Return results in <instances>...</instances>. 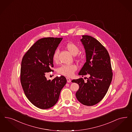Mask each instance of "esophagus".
<instances>
[{"label": "esophagus", "instance_id": "esophagus-1", "mask_svg": "<svg viewBox=\"0 0 132 132\" xmlns=\"http://www.w3.org/2000/svg\"><path fill=\"white\" fill-rule=\"evenodd\" d=\"M66 79H67V81L68 82H71V79H70V78H66Z\"/></svg>", "mask_w": 132, "mask_h": 132}]
</instances>
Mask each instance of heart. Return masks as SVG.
<instances>
[{"mask_svg": "<svg viewBox=\"0 0 132 132\" xmlns=\"http://www.w3.org/2000/svg\"><path fill=\"white\" fill-rule=\"evenodd\" d=\"M66 48L69 52L73 55H76L79 51V47L73 43H69L66 45ZM59 50H55L53 54V61L54 62H57L58 60ZM77 69V67L74 64L72 65H63L58 68L57 70L59 74H61L66 77H72L74 75V73Z\"/></svg>", "mask_w": 132, "mask_h": 132, "instance_id": "obj_1", "label": "heart"}]
</instances>
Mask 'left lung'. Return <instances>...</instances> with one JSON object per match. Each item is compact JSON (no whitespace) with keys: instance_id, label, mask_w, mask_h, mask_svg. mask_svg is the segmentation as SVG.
Masks as SVG:
<instances>
[{"instance_id":"8db88e82","label":"left lung","mask_w":132,"mask_h":132,"mask_svg":"<svg viewBox=\"0 0 132 132\" xmlns=\"http://www.w3.org/2000/svg\"><path fill=\"white\" fill-rule=\"evenodd\" d=\"M80 40L86 53V62L79 75L88 74L85 82L82 78L72 80L79 85L76 96L84 105H95L105 96L111 85L112 72L109 54L105 47L93 37L83 35Z\"/></svg>"}]
</instances>
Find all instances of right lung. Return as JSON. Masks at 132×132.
<instances>
[{"label": "right lung", "instance_id": "add662e5", "mask_svg": "<svg viewBox=\"0 0 132 132\" xmlns=\"http://www.w3.org/2000/svg\"><path fill=\"white\" fill-rule=\"evenodd\" d=\"M62 38L47 37L38 40L21 61V82L24 94L33 105L41 109L52 108L58 101L67 80L61 76L47 80L46 73L52 71L53 54Z\"/></svg>", "mask_w": 132, "mask_h": 132}]
</instances>
